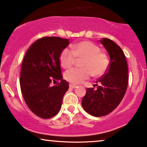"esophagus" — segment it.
Segmentation results:
<instances>
[{
	"label": "esophagus",
	"instance_id": "1",
	"mask_svg": "<svg viewBox=\"0 0 147 147\" xmlns=\"http://www.w3.org/2000/svg\"><path fill=\"white\" fill-rule=\"evenodd\" d=\"M69 86H70V88H73V89L74 88H76V87H77V85H75V84H70Z\"/></svg>",
	"mask_w": 147,
	"mask_h": 147
}]
</instances>
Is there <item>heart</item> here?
<instances>
[{
  "label": "heart",
  "mask_w": 147,
  "mask_h": 147,
  "mask_svg": "<svg viewBox=\"0 0 147 147\" xmlns=\"http://www.w3.org/2000/svg\"><path fill=\"white\" fill-rule=\"evenodd\" d=\"M78 60H83L81 68H71L64 73L66 81L79 84L93 75L95 77L103 76L109 69L110 60L107 53L100 50L94 42L84 40L69 48H65L60 53L61 65L64 68H70Z\"/></svg>",
  "instance_id": "heart-1"
}]
</instances>
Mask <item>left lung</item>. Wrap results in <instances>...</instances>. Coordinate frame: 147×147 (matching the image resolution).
<instances>
[{
	"instance_id": "1",
	"label": "left lung",
	"mask_w": 147,
	"mask_h": 147,
	"mask_svg": "<svg viewBox=\"0 0 147 147\" xmlns=\"http://www.w3.org/2000/svg\"><path fill=\"white\" fill-rule=\"evenodd\" d=\"M110 55L107 72L99 78L98 87L87 88L82 106L87 113L95 117L105 116L114 111L125 96L128 84V67L125 56L119 46L112 40H100Z\"/></svg>"
}]
</instances>
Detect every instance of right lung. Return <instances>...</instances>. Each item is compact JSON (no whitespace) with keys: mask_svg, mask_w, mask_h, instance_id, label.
Returning a JSON list of instances; mask_svg holds the SVG:
<instances>
[{"mask_svg":"<svg viewBox=\"0 0 147 147\" xmlns=\"http://www.w3.org/2000/svg\"><path fill=\"white\" fill-rule=\"evenodd\" d=\"M70 44L66 38L45 36L30 47L24 57L20 87L26 103L33 113L42 119L56 115L69 84L62 79L60 53ZM58 82L55 86L51 83Z\"/></svg>","mask_w":147,"mask_h":147,"instance_id":"right-lung-1","label":"right lung"}]
</instances>
